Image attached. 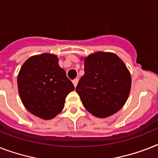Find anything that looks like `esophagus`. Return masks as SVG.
<instances>
[{
	"label": "esophagus",
	"mask_w": 158,
	"mask_h": 158,
	"mask_svg": "<svg viewBox=\"0 0 158 158\" xmlns=\"http://www.w3.org/2000/svg\"><path fill=\"white\" fill-rule=\"evenodd\" d=\"M72 82H73V84H74V86H75V87H76L77 84H78V82H79V79H75Z\"/></svg>",
	"instance_id": "esophagus-1"
}]
</instances>
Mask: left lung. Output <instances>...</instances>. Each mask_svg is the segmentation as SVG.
I'll use <instances>...</instances> for the list:
<instances>
[{
    "label": "left lung",
    "mask_w": 158,
    "mask_h": 158,
    "mask_svg": "<svg viewBox=\"0 0 158 158\" xmlns=\"http://www.w3.org/2000/svg\"><path fill=\"white\" fill-rule=\"evenodd\" d=\"M131 78L124 62L113 52H97L84 58V75L76 92L83 106L97 118H107L123 108Z\"/></svg>",
    "instance_id": "1"
}]
</instances>
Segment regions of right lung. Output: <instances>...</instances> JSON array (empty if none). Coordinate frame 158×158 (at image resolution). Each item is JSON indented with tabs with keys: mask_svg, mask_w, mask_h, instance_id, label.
I'll return each instance as SVG.
<instances>
[{
	"mask_svg": "<svg viewBox=\"0 0 158 158\" xmlns=\"http://www.w3.org/2000/svg\"><path fill=\"white\" fill-rule=\"evenodd\" d=\"M18 88L25 108L44 120L58 114L66 96L75 90L57 56L50 53L32 56L24 62L18 75Z\"/></svg>",
	"mask_w": 158,
	"mask_h": 158,
	"instance_id": "1",
	"label": "right lung"
}]
</instances>
